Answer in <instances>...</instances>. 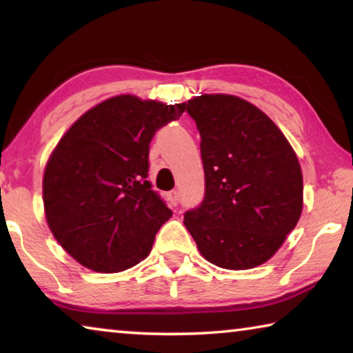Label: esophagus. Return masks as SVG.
I'll use <instances>...</instances> for the list:
<instances>
[{"label": "esophagus", "mask_w": 353, "mask_h": 353, "mask_svg": "<svg viewBox=\"0 0 353 353\" xmlns=\"http://www.w3.org/2000/svg\"><path fill=\"white\" fill-rule=\"evenodd\" d=\"M168 201H170V204L172 207H177V204H179V191L172 190L171 193H168Z\"/></svg>", "instance_id": "esophagus-1"}]
</instances>
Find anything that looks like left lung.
<instances>
[{"mask_svg":"<svg viewBox=\"0 0 353 353\" xmlns=\"http://www.w3.org/2000/svg\"><path fill=\"white\" fill-rule=\"evenodd\" d=\"M201 135L205 193L183 223L199 252L224 270H250L271 259L302 213L299 160L260 109L232 94L187 103Z\"/></svg>","mask_w":353,"mask_h":353,"instance_id":"1","label":"left lung"}]
</instances>
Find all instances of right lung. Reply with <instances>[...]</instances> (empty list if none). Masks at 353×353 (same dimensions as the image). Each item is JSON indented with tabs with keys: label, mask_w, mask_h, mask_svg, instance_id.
Returning a JSON list of instances; mask_svg holds the SVG:
<instances>
[{
	"label": "right lung",
	"mask_w": 353,
	"mask_h": 353,
	"mask_svg": "<svg viewBox=\"0 0 353 353\" xmlns=\"http://www.w3.org/2000/svg\"><path fill=\"white\" fill-rule=\"evenodd\" d=\"M183 112L121 94L83 113L59 141L43 176L45 213L81 265L119 272L151 252L172 212L148 181L149 143Z\"/></svg>",
	"instance_id": "1"
}]
</instances>
